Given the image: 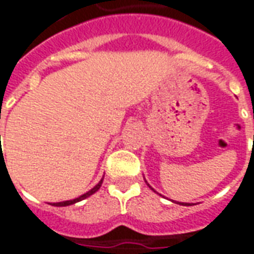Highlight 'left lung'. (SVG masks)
<instances>
[{"label":"left lung","mask_w":254,"mask_h":254,"mask_svg":"<svg viewBox=\"0 0 254 254\" xmlns=\"http://www.w3.org/2000/svg\"><path fill=\"white\" fill-rule=\"evenodd\" d=\"M182 205H184V202H182ZM185 205H187V202H185ZM188 205H189V204H188Z\"/></svg>","instance_id":"1"}]
</instances>
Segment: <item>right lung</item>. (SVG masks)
<instances>
[{"instance_id":"1","label":"right lung","mask_w":254,"mask_h":254,"mask_svg":"<svg viewBox=\"0 0 254 254\" xmlns=\"http://www.w3.org/2000/svg\"><path fill=\"white\" fill-rule=\"evenodd\" d=\"M102 182H103V180H100L99 184L96 185V187H94L92 189L89 191H87V193H84L83 196H80L77 197V198H74V200H69V201H61V202H54L53 205H56V207H66V205H70V204H74V202H77V201H81V200H84V198H87V197H89L91 194H94L95 191L98 190L100 188V185H102Z\"/></svg>"}]
</instances>
